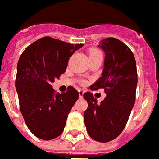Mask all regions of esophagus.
I'll list each match as a JSON object with an SVG mask.
<instances>
[{
	"label": "esophagus",
	"mask_w": 159,
	"mask_h": 159,
	"mask_svg": "<svg viewBox=\"0 0 159 159\" xmlns=\"http://www.w3.org/2000/svg\"><path fill=\"white\" fill-rule=\"evenodd\" d=\"M78 92H79V98H81V99H82V98H83L84 91H82V90H79V91H78Z\"/></svg>",
	"instance_id": "esophagus-1"
}]
</instances>
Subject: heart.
Segmentation results:
<instances>
[{"mask_svg": "<svg viewBox=\"0 0 159 159\" xmlns=\"http://www.w3.org/2000/svg\"><path fill=\"white\" fill-rule=\"evenodd\" d=\"M100 54H101V53H100V51L99 50H97V49L92 48L89 50V57L95 56V55H100Z\"/></svg>", "mask_w": 159, "mask_h": 159, "instance_id": "b5f03b06", "label": "heart"}]
</instances>
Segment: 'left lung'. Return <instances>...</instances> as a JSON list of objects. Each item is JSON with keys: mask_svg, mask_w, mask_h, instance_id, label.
<instances>
[{"mask_svg": "<svg viewBox=\"0 0 159 159\" xmlns=\"http://www.w3.org/2000/svg\"><path fill=\"white\" fill-rule=\"evenodd\" d=\"M99 47L105 53L102 76L91 90L104 88L106 93L98 104L91 92L84 93L88 107L84 113L86 131L99 142H109L123 131L135 101L136 64L132 51L120 40L108 37Z\"/></svg>", "mask_w": 159, "mask_h": 159, "instance_id": "obj_1", "label": "left lung"}]
</instances>
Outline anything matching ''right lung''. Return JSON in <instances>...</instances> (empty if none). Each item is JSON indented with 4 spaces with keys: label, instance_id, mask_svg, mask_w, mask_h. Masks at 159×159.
Segmentation results:
<instances>
[{
    "label": "right lung",
    "instance_id": "right-lung-1",
    "mask_svg": "<svg viewBox=\"0 0 159 159\" xmlns=\"http://www.w3.org/2000/svg\"><path fill=\"white\" fill-rule=\"evenodd\" d=\"M82 46L45 37L28 46L19 58L15 87L20 111L28 129L40 139L52 140L63 132L78 100L73 86L59 94L50 84L64 73L69 58Z\"/></svg>",
    "mask_w": 159,
    "mask_h": 159
}]
</instances>
